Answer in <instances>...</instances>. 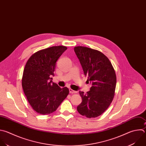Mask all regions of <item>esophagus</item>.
Returning a JSON list of instances; mask_svg holds the SVG:
<instances>
[{"mask_svg":"<svg viewBox=\"0 0 146 146\" xmlns=\"http://www.w3.org/2000/svg\"><path fill=\"white\" fill-rule=\"evenodd\" d=\"M69 92H70V93H72V94L76 93H77V92H76V91H75V90H73V89H69Z\"/></svg>","mask_w":146,"mask_h":146,"instance_id":"esophagus-1","label":"esophagus"}]
</instances>
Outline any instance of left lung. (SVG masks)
Instances as JSON below:
<instances>
[{"label":"left lung","mask_w":146,"mask_h":146,"mask_svg":"<svg viewBox=\"0 0 146 146\" xmlns=\"http://www.w3.org/2000/svg\"><path fill=\"white\" fill-rule=\"evenodd\" d=\"M74 50L87 81L92 83L86 93L79 91L82 102L77 106V111L88 118L96 117L107 110L113 99L115 71L109 59L98 50L84 46H76Z\"/></svg>","instance_id":"obj_1"}]
</instances>
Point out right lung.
I'll return each instance as SVG.
<instances>
[{"mask_svg":"<svg viewBox=\"0 0 146 146\" xmlns=\"http://www.w3.org/2000/svg\"><path fill=\"white\" fill-rule=\"evenodd\" d=\"M67 49L64 46H52L33 54L25 65L22 85L33 109L48 115L56 111L69 93L67 87L61 88L53 82L56 62Z\"/></svg>","mask_w":146,"mask_h":146,"instance_id":"1","label":"right lung"}]
</instances>
